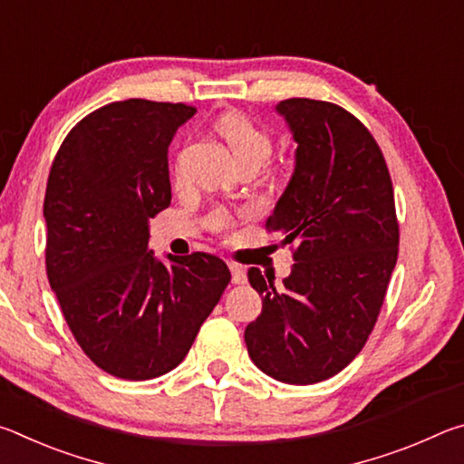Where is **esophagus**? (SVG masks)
I'll return each instance as SVG.
<instances>
[{"label": "esophagus", "instance_id": "34e87169", "mask_svg": "<svg viewBox=\"0 0 464 464\" xmlns=\"http://www.w3.org/2000/svg\"><path fill=\"white\" fill-rule=\"evenodd\" d=\"M229 270L233 274V285H246V268L235 262H229Z\"/></svg>", "mask_w": 464, "mask_h": 464}]
</instances>
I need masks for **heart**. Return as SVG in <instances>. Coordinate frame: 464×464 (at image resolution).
Returning a JSON list of instances; mask_svg holds the SVG:
<instances>
[{
	"mask_svg": "<svg viewBox=\"0 0 464 464\" xmlns=\"http://www.w3.org/2000/svg\"><path fill=\"white\" fill-rule=\"evenodd\" d=\"M218 135L225 139V143L237 160L243 169L262 168L272 153V137L264 127H260L251 116L239 110L225 112L215 122ZM233 225V215L227 208H215L208 215V227L213 231H227Z\"/></svg>",
	"mask_w": 464,
	"mask_h": 464,
	"instance_id": "obj_1",
	"label": "heart"
}]
</instances>
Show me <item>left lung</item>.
<instances>
[{
  "instance_id": "obj_1",
  "label": "left lung",
  "mask_w": 464,
  "mask_h": 464,
  "mask_svg": "<svg viewBox=\"0 0 464 464\" xmlns=\"http://www.w3.org/2000/svg\"><path fill=\"white\" fill-rule=\"evenodd\" d=\"M276 110L298 147L266 231L293 243L295 264L282 286L249 268L264 309L246 345L272 379L313 384L343 371L379 319L399 254L395 194L379 143L348 110L309 98Z\"/></svg>"
}]
</instances>
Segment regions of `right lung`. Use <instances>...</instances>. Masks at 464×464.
Returning a JSON list of instances; mask_svg holds the SVG:
<instances>
[{"label":"right lung","instance_id":"add662e5","mask_svg":"<svg viewBox=\"0 0 464 464\" xmlns=\"http://www.w3.org/2000/svg\"><path fill=\"white\" fill-rule=\"evenodd\" d=\"M194 106L130 98L85 116L63 140L44 194V264L83 354L124 381L169 372L221 301V257L147 249L171 202L168 147Z\"/></svg>","mask_w":464,"mask_h":464}]
</instances>
